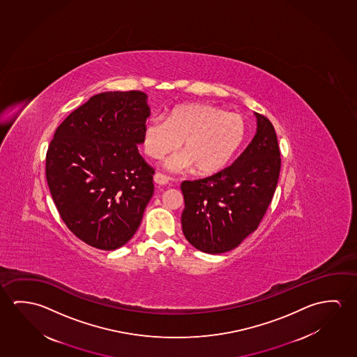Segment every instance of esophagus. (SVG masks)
Here are the masks:
<instances>
[{"instance_id":"esophagus-1","label":"esophagus","mask_w":357,"mask_h":357,"mask_svg":"<svg viewBox=\"0 0 357 357\" xmlns=\"http://www.w3.org/2000/svg\"><path fill=\"white\" fill-rule=\"evenodd\" d=\"M153 179H154V181H155L158 185H165V184H168V181H169V178L167 176H164L162 173H155L154 176H153Z\"/></svg>"}]
</instances>
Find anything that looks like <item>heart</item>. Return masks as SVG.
Instances as JSON below:
<instances>
[{
    "instance_id": "1",
    "label": "heart",
    "mask_w": 357,
    "mask_h": 357,
    "mask_svg": "<svg viewBox=\"0 0 357 357\" xmlns=\"http://www.w3.org/2000/svg\"><path fill=\"white\" fill-rule=\"evenodd\" d=\"M245 119L213 105H178L163 118L154 117L143 130L144 152L153 159L173 152L181 142L183 153L165 160L174 172L193 167L198 176L222 172L234 158L246 138Z\"/></svg>"
}]
</instances>
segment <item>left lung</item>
I'll list each match as a JSON object with an SVG mask.
<instances>
[{"instance_id": "left-lung-1", "label": "left lung", "mask_w": 357, "mask_h": 357, "mask_svg": "<svg viewBox=\"0 0 357 357\" xmlns=\"http://www.w3.org/2000/svg\"><path fill=\"white\" fill-rule=\"evenodd\" d=\"M257 135L228 168L198 181H184L181 228L198 250L222 254L257 230L269 208L280 174L274 126L255 113Z\"/></svg>"}]
</instances>
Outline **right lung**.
I'll use <instances>...</instances> for the list:
<instances>
[{
    "mask_svg": "<svg viewBox=\"0 0 357 357\" xmlns=\"http://www.w3.org/2000/svg\"><path fill=\"white\" fill-rule=\"evenodd\" d=\"M141 91L103 92L72 112L48 146L46 178L59 215L100 250L132 239L154 192L138 152L151 109Z\"/></svg>",
    "mask_w": 357,
    "mask_h": 357,
    "instance_id": "right-lung-1",
    "label": "right lung"
}]
</instances>
